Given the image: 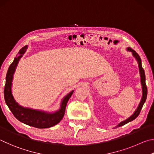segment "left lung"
Segmentation results:
<instances>
[{
    "mask_svg": "<svg viewBox=\"0 0 154 154\" xmlns=\"http://www.w3.org/2000/svg\"><path fill=\"white\" fill-rule=\"evenodd\" d=\"M127 50L128 51H131V52L133 53V56L136 58V59L137 60V62H138L139 67V72H140V74H141V85H142L143 96H142L141 101V102H140L138 107H137V110L135 112H134V114L132 115L131 117H129L127 120H126L125 121H123V122H120L119 125H118V126H116V128L119 127V126H122L123 125H126V124H127L129 122H131V121H133V120L135 119V118L137 116H138L140 114V112H141V110L142 109L143 106V104L145 103V101H146L147 95V86H146V83H145V75L144 69L142 67L141 59V58H140L139 55H138V54H137V53H136L135 51L132 49V48H130V47H128L127 48Z\"/></svg>",
    "mask_w": 154,
    "mask_h": 154,
    "instance_id": "1",
    "label": "left lung"
}]
</instances>
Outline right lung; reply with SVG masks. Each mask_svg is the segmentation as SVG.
Returning <instances> with one entry per match:
<instances>
[{
    "label": "right lung",
    "instance_id": "1",
    "mask_svg": "<svg viewBox=\"0 0 154 154\" xmlns=\"http://www.w3.org/2000/svg\"><path fill=\"white\" fill-rule=\"evenodd\" d=\"M27 47L28 46L26 45L22 48H21L19 51V54L20 55L19 57L16 55V57H15L13 63L10 65L8 69L6 75V82H5L4 88L5 100L13 116L20 122L38 128H50L51 126L56 125L62 120L65 114L67 101L71 97L74 91H72L66 97H64L61 105V108L58 112L53 114H48V113L38 111V110L25 108L18 105L17 102H15L11 93L13 75L18 61L22 56V54L25 53Z\"/></svg>",
    "mask_w": 154,
    "mask_h": 154
}]
</instances>
